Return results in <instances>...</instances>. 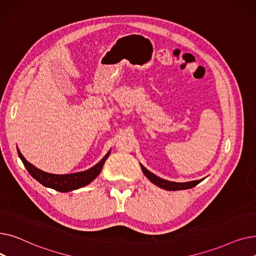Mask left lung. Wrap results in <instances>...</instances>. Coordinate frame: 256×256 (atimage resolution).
<instances>
[{
	"mask_svg": "<svg viewBox=\"0 0 256 256\" xmlns=\"http://www.w3.org/2000/svg\"><path fill=\"white\" fill-rule=\"evenodd\" d=\"M141 169L143 173L145 174V176L148 178L152 184L156 186L162 188V189H165L167 191H178V190H186V189H191V188L197 186L200 182H202L204 180H193V182H169L166 180L160 178L156 176V174L152 173L150 171L147 170L143 165H141Z\"/></svg>",
	"mask_w": 256,
	"mask_h": 256,
	"instance_id": "1",
	"label": "left lung"
}]
</instances>
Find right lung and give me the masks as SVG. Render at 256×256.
Here are the masks:
<instances>
[{"mask_svg": "<svg viewBox=\"0 0 256 256\" xmlns=\"http://www.w3.org/2000/svg\"><path fill=\"white\" fill-rule=\"evenodd\" d=\"M110 152H108L96 166L91 167L86 171L72 173V174H52V173L44 172L33 166L24 158V156L18 148V156L20 158L26 169L28 170V172L31 174V176L42 184H44V186L50 188V189H54L59 192H70L72 190L80 189V188L85 186L89 184L92 180H96L98 174L100 173L106 160L110 154Z\"/></svg>", "mask_w": 256, "mask_h": 256, "instance_id": "obj_1", "label": "right lung"}]
</instances>
